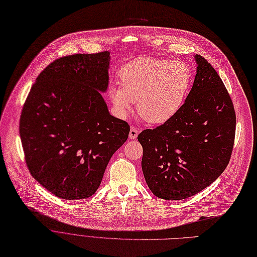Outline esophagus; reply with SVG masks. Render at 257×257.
Returning a JSON list of instances; mask_svg holds the SVG:
<instances>
[{"label": "esophagus", "mask_w": 257, "mask_h": 257, "mask_svg": "<svg viewBox=\"0 0 257 257\" xmlns=\"http://www.w3.org/2000/svg\"><path fill=\"white\" fill-rule=\"evenodd\" d=\"M138 134H139V131L135 126H132L128 136H130L131 139H136L137 136H138Z\"/></svg>", "instance_id": "obj_1"}]
</instances>
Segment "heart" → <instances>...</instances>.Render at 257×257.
<instances>
[{
    "label": "heart",
    "mask_w": 257,
    "mask_h": 257,
    "mask_svg": "<svg viewBox=\"0 0 257 257\" xmlns=\"http://www.w3.org/2000/svg\"><path fill=\"white\" fill-rule=\"evenodd\" d=\"M121 85L109 89V98L119 117L125 118L138 101V114L149 123L172 119L184 103L191 83V71L181 62L139 57L120 70Z\"/></svg>",
    "instance_id": "obj_1"
}]
</instances>
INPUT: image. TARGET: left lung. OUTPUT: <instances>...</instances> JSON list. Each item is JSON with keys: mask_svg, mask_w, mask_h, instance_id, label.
Returning a JSON list of instances; mask_svg holds the SVG:
<instances>
[{"mask_svg": "<svg viewBox=\"0 0 257 257\" xmlns=\"http://www.w3.org/2000/svg\"><path fill=\"white\" fill-rule=\"evenodd\" d=\"M195 60L197 75L179 112L138 135L146 184L163 200L186 199L209 186L227 167L233 150V102L213 67L201 55Z\"/></svg>", "mask_w": 257, "mask_h": 257, "instance_id": "8db88e82", "label": "left lung"}]
</instances>
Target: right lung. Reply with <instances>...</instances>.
<instances>
[{"label":"right lung","instance_id":"add662e5","mask_svg":"<svg viewBox=\"0 0 257 257\" xmlns=\"http://www.w3.org/2000/svg\"><path fill=\"white\" fill-rule=\"evenodd\" d=\"M109 52L55 59L36 78L23 105L20 136L31 176L64 200L90 198L113 154L130 134L109 115Z\"/></svg>","mask_w":257,"mask_h":257}]
</instances>
